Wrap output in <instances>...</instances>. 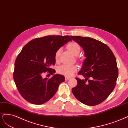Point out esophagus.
Segmentation results:
<instances>
[{
    "mask_svg": "<svg viewBox=\"0 0 128 128\" xmlns=\"http://www.w3.org/2000/svg\"><path fill=\"white\" fill-rule=\"evenodd\" d=\"M65 79L66 80H70V79H71V78L68 77V76H65Z\"/></svg>",
    "mask_w": 128,
    "mask_h": 128,
    "instance_id": "obj_1",
    "label": "esophagus"
}]
</instances>
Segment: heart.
Segmentation results:
<instances>
[{
    "mask_svg": "<svg viewBox=\"0 0 128 128\" xmlns=\"http://www.w3.org/2000/svg\"><path fill=\"white\" fill-rule=\"evenodd\" d=\"M67 48L74 55H78L81 51V47L79 44L76 42H71L67 45ZM62 48H60L56 51L55 53V60L56 61H58L60 53ZM78 70V66L76 65H68L63 64L57 68V71L60 74L65 76H71L73 73L76 72Z\"/></svg>",
    "mask_w": 128,
    "mask_h": 128,
    "instance_id": "b5f03b06",
    "label": "heart"
}]
</instances>
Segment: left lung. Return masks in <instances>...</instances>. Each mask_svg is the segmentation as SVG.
<instances>
[{
	"instance_id": "8db88e82",
	"label": "left lung",
	"mask_w": 128,
	"mask_h": 128,
	"mask_svg": "<svg viewBox=\"0 0 128 128\" xmlns=\"http://www.w3.org/2000/svg\"><path fill=\"white\" fill-rule=\"evenodd\" d=\"M83 48L86 58L76 77L77 85L72 89L74 96L83 104L94 106L100 104L113 92L118 76V68L113 52L100 41L89 37L71 36Z\"/></svg>"
}]
</instances>
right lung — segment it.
I'll use <instances>...</instances> for the list:
<instances>
[{"instance_id":"add662e5","label":"right lung","mask_w":128,"mask_h":128,"mask_svg":"<svg viewBox=\"0 0 128 128\" xmlns=\"http://www.w3.org/2000/svg\"><path fill=\"white\" fill-rule=\"evenodd\" d=\"M71 40L69 36H47L33 39L23 47L15 62L13 78L18 92L28 102L41 105L55 95L64 76L43 78L42 75L55 72L51 68L55 64V53Z\"/></svg>"}]
</instances>
